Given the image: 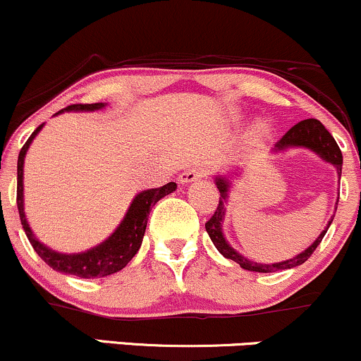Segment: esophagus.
Masks as SVG:
<instances>
[{
    "label": "esophagus",
    "mask_w": 361,
    "mask_h": 361,
    "mask_svg": "<svg viewBox=\"0 0 361 361\" xmlns=\"http://www.w3.org/2000/svg\"><path fill=\"white\" fill-rule=\"evenodd\" d=\"M207 176V169L206 165H199L196 169H188V171H184L179 176V182L180 184H190V182H196L199 179H202V177Z\"/></svg>",
    "instance_id": "esophagus-1"
}]
</instances>
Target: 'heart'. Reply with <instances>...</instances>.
Instances as JSON below:
<instances>
[{
  "mask_svg": "<svg viewBox=\"0 0 361 361\" xmlns=\"http://www.w3.org/2000/svg\"><path fill=\"white\" fill-rule=\"evenodd\" d=\"M241 113L236 111V109H231L230 113H228V120H230L231 123H240L241 121ZM270 125L267 123L265 120H260L255 123V126H253L252 130V140L253 142H264V140L269 137L270 135Z\"/></svg>",
  "mask_w": 361,
  "mask_h": 361,
  "instance_id": "b5f03b06",
  "label": "heart"
}]
</instances>
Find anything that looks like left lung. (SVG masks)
Listing matches in <instances>:
<instances>
[{"label":"left lung","mask_w":361,"mask_h":361,"mask_svg":"<svg viewBox=\"0 0 361 361\" xmlns=\"http://www.w3.org/2000/svg\"><path fill=\"white\" fill-rule=\"evenodd\" d=\"M289 148H307V150L314 152V154L323 159L324 162L334 165L336 169L338 176L341 177V165H343V155L340 147H338L336 140L331 137L328 130L324 128L323 123L314 120V118H309V120H304L294 125L292 128L287 131L283 137L275 143V148L272 150V154H282V152L289 150ZM241 176V169H233V171H228L226 173H218L214 177V184L216 188L219 189V204L216 207L214 214L211 216L209 221L206 223V231L209 235L211 241L214 243V247L218 248V252L221 253L223 257L230 258V260L236 262L241 269L250 270V272H258V274H270V272H279V270H287V269H294V267L302 265L304 262L307 260L309 257L314 253V250L317 248V245L321 243V240L324 238L326 231H328L329 224L333 223V218L329 219L328 224L321 235L312 241L309 247L304 250V252L298 253L295 257L289 258V260L283 262H275V264H262V262H253L250 258L243 257L241 253L236 252L235 248L231 247L230 243L226 241V236L223 233V223H224V214H226V204L228 199H230V192H231V184L235 177ZM340 196V194H338ZM340 199V197H338ZM338 206V201H336ZM336 209V207H334Z\"/></svg>","instance_id":"1"}]
</instances>
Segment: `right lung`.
<instances>
[{
  "instance_id": "1",
  "label": "right lung",
  "mask_w": 361,
  "mask_h": 361,
  "mask_svg": "<svg viewBox=\"0 0 361 361\" xmlns=\"http://www.w3.org/2000/svg\"><path fill=\"white\" fill-rule=\"evenodd\" d=\"M106 108V103H92V104H71L67 108L61 109L55 113L54 116L61 114L63 111H99V109ZM45 123H42L38 128L30 135L23 148L20 150L18 155V165H16V204H18L20 221L23 226L25 235L32 243V247L38 253V257L45 262L47 265L52 267L54 270L61 272L63 275H75L80 279H96V277H106L120 272L128 265V262L137 255V252L142 247L143 235L147 230L148 214H150L152 206H155L160 199L167 196V194L173 192L177 189L176 182H169V184L162 185L157 189H147L138 192L133 197L131 204L126 211L123 221L118 224V228L104 241H101L96 247L86 250V252L79 253H62L55 252L50 247L42 243L40 240L33 235L32 228H30L27 216H25V199H23V164L25 155H27L30 145L35 140V137L44 128Z\"/></svg>"
}]
</instances>
